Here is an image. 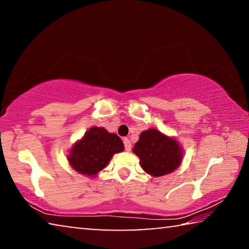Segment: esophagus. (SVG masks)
I'll return each mask as SVG.
<instances>
[{
    "label": "esophagus",
    "instance_id": "esophagus-1",
    "mask_svg": "<svg viewBox=\"0 0 249 249\" xmlns=\"http://www.w3.org/2000/svg\"><path fill=\"white\" fill-rule=\"evenodd\" d=\"M124 146H125V150L129 151L132 149V142L128 140V138H124Z\"/></svg>",
    "mask_w": 249,
    "mask_h": 249
}]
</instances>
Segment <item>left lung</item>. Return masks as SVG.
<instances>
[{
	"instance_id": "1",
	"label": "left lung",
	"mask_w": 249,
	"mask_h": 249,
	"mask_svg": "<svg viewBox=\"0 0 249 249\" xmlns=\"http://www.w3.org/2000/svg\"><path fill=\"white\" fill-rule=\"evenodd\" d=\"M133 153L140 158L142 170L157 178L171 174L181 165L184 150L175 137L149 128L141 133Z\"/></svg>"
}]
</instances>
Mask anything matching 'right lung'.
<instances>
[{
  "instance_id": "add662e5",
  "label": "right lung",
  "mask_w": 249,
  "mask_h": 249,
  "mask_svg": "<svg viewBox=\"0 0 249 249\" xmlns=\"http://www.w3.org/2000/svg\"><path fill=\"white\" fill-rule=\"evenodd\" d=\"M123 150V142L116 134L93 126L74 142L67 159L79 174L94 178L108 165L113 156Z\"/></svg>"
}]
</instances>
